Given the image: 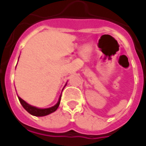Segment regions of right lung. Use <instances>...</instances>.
<instances>
[{
	"label": "right lung",
	"instance_id": "obj_1",
	"mask_svg": "<svg viewBox=\"0 0 146 146\" xmlns=\"http://www.w3.org/2000/svg\"><path fill=\"white\" fill-rule=\"evenodd\" d=\"M19 100L20 102L21 105L23 106V107L27 110L28 113H30L31 115H33V116H43L53 113V112H54L55 110H57L58 106H59V104H60L61 96L59 97V99H58V101L56 103V105H54V106H52V107L48 108V109H39V108L32 106H30L28 103H27L24 100H23L20 97H19Z\"/></svg>",
	"mask_w": 146,
	"mask_h": 146
}]
</instances>
